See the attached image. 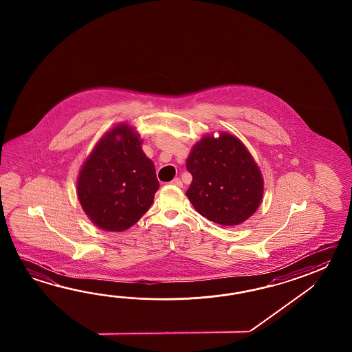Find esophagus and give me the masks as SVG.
<instances>
[{"instance_id": "1", "label": "esophagus", "mask_w": 352, "mask_h": 352, "mask_svg": "<svg viewBox=\"0 0 352 352\" xmlns=\"http://www.w3.org/2000/svg\"><path fill=\"white\" fill-rule=\"evenodd\" d=\"M171 185L173 186L182 187V182H181V179H173L171 181Z\"/></svg>"}]
</instances>
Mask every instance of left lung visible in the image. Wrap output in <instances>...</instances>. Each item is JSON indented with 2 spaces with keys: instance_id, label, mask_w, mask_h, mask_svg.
<instances>
[{
  "instance_id": "obj_1",
  "label": "left lung",
  "mask_w": 352,
  "mask_h": 352,
  "mask_svg": "<svg viewBox=\"0 0 352 352\" xmlns=\"http://www.w3.org/2000/svg\"><path fill=\"white\" fill-rule=\"evenodd\" d=\"M192 175L186 196L196 211L221 226L244 223L259 208L264 181L238 137L219 132L195 143L186 160Z\"/></svg>"
}]
</instances>
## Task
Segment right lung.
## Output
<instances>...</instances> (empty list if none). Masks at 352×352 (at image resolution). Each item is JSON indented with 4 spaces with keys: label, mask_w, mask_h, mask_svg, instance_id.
<instances>
[{
    "label": "right lung",
    "mask_w": 352,
    "mask_h": 352,
    "mask_svg": "<svg viewBox=\"0 0 352 352\" xmlns=\"http://www.w3.org/2000/svg\"><path fill=\"white\" fill-rule=\"evenodd\" d=\"M158 186L138 132L120 123L102 135L84 161L76 195L93 224L105 232H123L150 209Z\"/></svg>",
    "instance_id": "add662e5"
}]
</instances>
